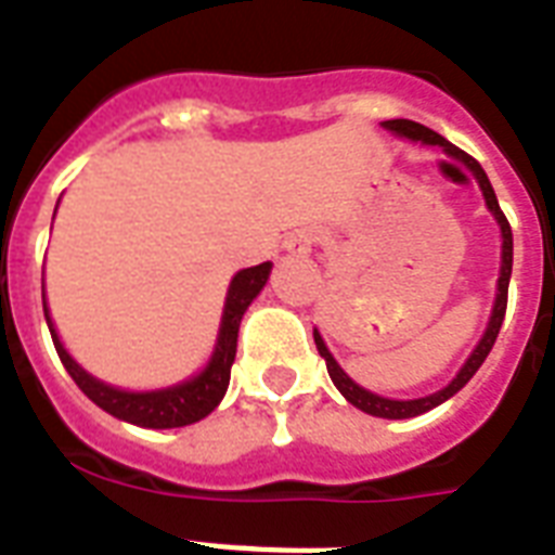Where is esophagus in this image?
I'll return each instance as SVG.
<instances>
[{
    "label": "esophagus",
    "instance_id": "esophagus-1",
    "mask_svg": "<svg viewBox=\"0 0 555 555\" xmlns=\"http://www.w3.org/2000/svg\"><path fill=\"white\" fill-rule=\"evenodd\" d=\"M313 244H317V233H313V230H294V233L285 238V250L291 253V256H308Z\"/></svg>",
    "mask_w": 555,
    "mask_h": 555
}]
</instances>
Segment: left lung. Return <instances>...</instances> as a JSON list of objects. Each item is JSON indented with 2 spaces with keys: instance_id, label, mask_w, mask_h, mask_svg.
Instances as JSON below:
<instances>
[{
  "instance_id": "obj_1",
  "label": "left lung",
  "mask_w": 555,
  "mask_h": 555,
  "mask_svg": "<svg viewBox=\"0 0 555 555\" xmlns=\"http://www.w3.org/2000/svg\"><path fill=\"white\" fill-rule=\"evenodd\" d=\"M386 129H391V132L403 134V138H409V141H421V143H431V146H440V150L447 152V155H452L455 160H461V164H466V167L473 169L475 178H478V184H481L483 190V198H487V207H490V212L495 218H499L501 224V238H504V244H501V276H499V296H495V308H492V317H490V325H487V334H483V339L478 343V348L473 351V357L466 360L464 369L457 371V377L449 383L447 388H440V391H435V395L429 397H417V400H388V397H379V395H371V391H365L363 386H357L354 379L348 377L346 371L339 369L337 360L331 357V351L325 348V343H322V337L313 331V343H317V351H320V357L325 360V365H328V374L331 379H334V386L343 391V397H346L348 403L357 405V409H363L365 414H374V417H388V421H403V417H417V414L429 412V409H435V405H440L443 400H449L452 395H457L461 388L473 379V374L478 369H481V363L487 360V354L492 351V346H495V337H499L501 331V322H504V313H507V291H509V273H513V230H509V221L507 216L501 212L499 207V198H495V190H492L490 178H487V172L481 169V164L473 158V155H466L464 150H457L455 143H449L447 138H440L438 132H431V129H426V126L414 124V120H386Z\"/></svg>"
}]
</instances>
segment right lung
Masks as SVG:
<instances>
[{"instance_id":"right-lung-1","label":"right lung","mask_w":555,"mask_h":555,"mask_svg":"<svg viewBox=\"0 0 555 555\" xmlns=\"http://www.w3.org/2000/svg\"><path fill=\"white\" fill-rule=\"evenodd\" d=\"M270 276V261H261L256 268L238 270L230 282L224 302V317H221V331H218L216 354L209 360V365L201 371L198 377L186 379L181 386L164 388V391H120L106 383H100L91 374L74 363L68 351L63 348L60 337H56L51 317L46 308V322L54 339V348L60 360H63L65 371L72 374V379L80 386V391L89 397L91 403H98L103 412L115 414L120 421L134 423V426H146V429H176V426H190V423L207 417L224 397L227 386H230V369L235 360V343H238V325L247 311V305L259 296Z\"/></svg>"}]
</instances>
